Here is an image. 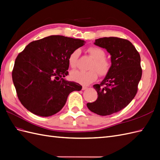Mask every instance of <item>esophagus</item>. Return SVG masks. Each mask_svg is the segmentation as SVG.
<instances>
[{
  "label": "esophagus",
  "mask_w": 160,
  "mask_h": 160,
  "mask_svg": "<svg viewBox=\"0 0 160 160\" xmlns=\"http://www.w3.org/2000/svg\"><path fill=\"white\" fill-rule=\"evenodd\" d=\"M88 88L86 86H83L82 87V90H85V89H86Z\"/></svg>",
  "instance_id": "34e87169"
}]
</instances>
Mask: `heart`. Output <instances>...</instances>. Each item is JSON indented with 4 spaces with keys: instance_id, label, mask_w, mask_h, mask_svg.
I'll list each match as a JSON object with an SVG mask.
<instances>
[{
    "instance_id": "obj_1",
    "label": "heart",
    "mask_w": 160,
    "mask_h": 160,
    "mask_svg": "<svg viewBox=\"0 0 160 160\" xmlns=\"http://www.w3.org/2000/svg\"><path fill=\"white\" fill-rule=\"evenodd\" d=\"M88 52L93 59L92 64L89 66V71H82L75 70L70 73V77L73 81L85 85L95 81L98 77V74L100 76L107 75L111 67V62L105 58L106 53L102 48L98 47H90L88 49ZM79 54V49H75L69 55L68 62L71 68L76 67Z\"/></svg>"
}]
</instances>
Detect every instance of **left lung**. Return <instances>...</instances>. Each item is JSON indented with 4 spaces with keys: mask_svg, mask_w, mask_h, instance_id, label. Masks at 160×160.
Here are the masks:
<instances>
[{
    "mask_svg": "<svg viewBox=\"0 0 160 160\" xmlns=\"http://www.w3.org/2000/svg\"><path fill=\"white\" fill-rule=\"evenodd\" d=\"M94 44L110 53L111 67L100 84L93 86L98 98L87 107L99 115H109L128 106L137 93L142 77L141 56L132 42L123 38H100Z\"/></svg>",
    "mask_w": 160,
    "mask_h": 160,
    "instance_id": "obj_1",
    "label": "left lung"
}]
</instances>
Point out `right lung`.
I'll return each instance as SVG.
<instances>
[{"instance_id": "1", "label": "right lung", "mask_w": 160, "mask_h": 160, "mask_svg": "<svg viewBox=\"0 0 160 160\" xmlns=\"http://www.w3.org/2000/svg\"><path fill=\"white\" fill-rule=\"evenodd\" d=\"M85 41L52 35L30 42L15 61L12 79L18 98L27 110L41 117L59 112L70 93L82 86L68 81V58Z\"/></svg>"}]
</instances>
